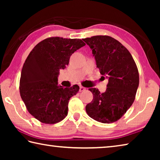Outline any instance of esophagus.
<instances>
[{
    "label": "esophagus",
    "instance_id": "esophagus-1",
    "mask_svg": "<svg viewBox=\"0 0 160 160\" xmlns=\"http://www.w3.org/2000/svg\"><path fill=\"white\" fill-rule=\"evenodd\" d=\"M85 90H86L85 88H84V87H82V86L80 87V92H84Z\"/></svg>",
    "mask_w": 160,
    "mask_h": 160
}]
</instances>
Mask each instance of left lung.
<instances>
[{
	"instance_id": "8db88e82",
	"label": "left lung",
	"mask_w": 160,
	"mask_h": 160,
	"mask_svg": "<svg viewBox=\"0 0 160 160\" xmlns=\"http://www.w3.org/2000/svg\"><path fill=\"white\" fill-rule=\"evenodd\" d=\"M82 40L92 50L100 73L109 78L105 92L90 88L93 99L86 112L94 120L112 123L125 114L133 103L139 85V72L131 53L117 40L97 35Z\"/></svg>"
}]
</instances>
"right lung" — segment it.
Returning a JSON list of instances; mask_svg holds the SVG:
<instances>
[{
	"label": "right lung",
	"mask_w": 160,
	"mask_h": 160,
	"mask_svg": "<svg viewBox=\"0 0 160 160\" xmlns=\"http://www.w3.org/2000/svg\"><path fill=\"white\" fill-rule=\"evenodd\" d=\"M85 45L80 39L53 37L40 42L29 53L22 69L20 93L29 113L40 122L54 124L68 115L69 100L80 88L58 86V76L70 56Z\"/></svg>",
	"instance_id": "obj_1"
}]
</instances>
